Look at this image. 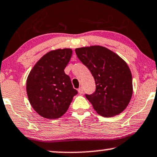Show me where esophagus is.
<instances>
[{
  "mask_svg": "<svg viewBox=\"0 0 157 157\" xmlns=\"http://www.w3.org/2000/svg\"><path fill=\"white\" fill-rule=\"evenodd\" d=\"M78 93L80 94H82L83 93V88L82 87H80V88L78 89Z\"/></svg>",
  "mask_w": 157,
  "mask_h": 157,
  "instance_id": "esophagus-1",
  "label": "esophagus"
}]
</instances>
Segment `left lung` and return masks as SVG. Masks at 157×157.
I'll return each instance as SVG.
<instances>
[{"mask_svg":"<svg viewBox=\"0 0 157 157\" xmlns=\"http://www.w3.org/2000/svg\"><path fill=\"white\" fill-rule=\"evenodd\" d=\"M75 52L95 79V93L85 96L95 111L106 118L124 111L133 94L132 75L126 62L101 46L77 48Z\"/></svg>","mask_w":157,"mask_h":157,"instance_id":"left-lung-1","label":"left lung"}]
</instances>
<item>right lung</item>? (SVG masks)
Returning <instances> with one entry per match:
<instances>
[{
    "label": "right lung",
    "mask_w": 157,
    "mask_h": 157,
    "mask_svg": "<svg viewBox=\"0 0 157 157\" xmlns=\"http://www.w3.org/2000/svg\"><path fill=\"white\" fill-rule=\"evenodd\" d=\"M72 54L71 49L50 51L29 73L26 80L29 100L35 111L44 118L56 119L63 116L77 94L64 70Z\"/></svg>",
    "instance_id": "1"
}]
</instances>
